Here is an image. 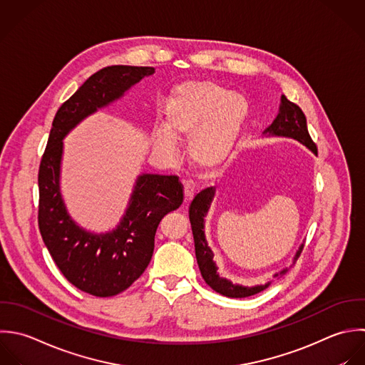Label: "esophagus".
I'll return each instance as SVG.
<instances>
[{"mask_svg": "<svg viewBox=\"0 0 365 365\" xmlns=\"http://www.w3.org/2000/svg\"><path fill=\"white\" fill-rule=\"evenodd\" d=\"M183 190H185V202H190L193 199V196H195V185H193V182H190V180L185 182Z\"/></svg>", "mask_w": 365, "mask_h": 365, "instance_id": "esophagus-1", "label": "esophagus"}]
</instances>
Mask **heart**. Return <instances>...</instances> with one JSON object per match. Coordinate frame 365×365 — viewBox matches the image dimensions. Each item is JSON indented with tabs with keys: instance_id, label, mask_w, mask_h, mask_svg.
Segmentation results:
<instances>
[{
	"instance_id": "obj_1",
	"label": "heart",
	"mask_w": 365,
	"mask_h": 365,
	"mask_svg": "<svg viewBox=\"0 0 365 365\" xmlns=\"http://www.w3.org/2000/svg\"><path fill=\"white\" fill-rule=\"evenodd\" d=\"M249 116L247 99L210 81L185 82L165 106V129L152 133L153 148L166 156L176 139H189V158L202 170H215L230 158Z\"/></svg>"
}]
</instances>
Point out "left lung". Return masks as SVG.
<instances>
[{
	"label": "left lung",
	"instance_id": "left-lung-1",
	"mask_svg": "<svg viewBox=\"0 0 365 365\" xmlns=\"http://www.w3.org/2000/svg\"><path fill=\"white\" fill-rule=\"evenodd\" d=\"M264 133L297 139L299 142L306 145L310 150L317 153V146L312 140V136H310L309 129H307L306 115L303 113V110L300 109L299 105L290 102L284 95L282 96L280 112H279L277 118L264 130ZM213 196H215V189L207 187V189L202 190L200 193H197L195 196V199L192 200L190 206H189V219H190L193 239H195V252H196V259H197V264H199L202 277L205 279L207 286H210L215 292H217L219 294L226 296V297L243 299V297L257 294V293L263 292L264 289H267L270 283H267L264 286L245 287V286L233 284L232 282L220 277L219 273H217V267L213 262V253H212L210 247L207 246L205 232H203L205 216L209 210V206H210V202H212ZM303 247L304 246H302L299 249V252L296 253L294 260H297L300 257V255L303 252ZM286 273H287V269L279 272L277 274H274V277L280 279Z\"/></svg>",
	"mask_w": 365,
	"mask_h": 365
}]
</instances>
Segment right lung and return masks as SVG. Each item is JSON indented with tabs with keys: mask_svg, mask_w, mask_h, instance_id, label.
I'll return each instance as SVG.
<instances>
[{
	"mask_svg": "<svg viewBox=\"0 0 365 365\" xmlns=\"http://www.w3.org/2000/svg\"><path fill=\"white\" fill-rule=\"evenodd\" d=\"M152 66L112 65L91 75L58 109L38 172V226L42 240L65 279L96 297L122 293L148 267L159 222L183 202L178 176L140 175L119 226L102 235L81 229L68 215L59 189L62 139L88 115L119 99L152 75Z\"/></svg>",
	"mask_w": 365,
	"mask_h": 365,
	"instance_id": "right-lung-1",
	"label": "right lung"
}]
</instances>
